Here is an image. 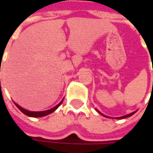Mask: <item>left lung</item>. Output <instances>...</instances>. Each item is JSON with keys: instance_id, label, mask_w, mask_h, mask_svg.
Instances as JSON below:
<instances>
[{"instance_id": "8db88e82", "label": "left lung", "mask_w": 153, "mask_h": 153, "mask_svg": "<svg viewBox=\"0 0 153 153\" xmlns=\"http://www.w3.org/2000/svg\"><path fill=\"white\" fill-rule=\"evenodd\" d=\"M96 111H97L98 112L100 113V114H101L102 116H104V117H107V116H105V115H104L102 114L101 112H100L99 111H98L97 109H96ZM136 111H134V112H132V113H129V114H128V115H125V116H123V117H117V119H123V118H126V117H130V116H132V115H134V113H135Z\"/></svg>"}]
</instances>
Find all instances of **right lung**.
<instances>
[{"instance_id":"1","label":"right lung","mask_w":153,"mask_h":153,"mask_svg":"<svg viewBox=\"0 0 153 153\" xmlns=\"http://www.w3.org/2000/svg\"><path fill=\"white\" fill-rule=\"evenodd\" d=\"M62 102H63V100H62L56 106H54V107H53L52 109H49V110H47V111H28V110H25V109L22 108L21 106H19L18 104H16L15 102L14 104L16 105V106L24 114L26 115V116L32 117H44V116H47V115L50 114V113H52V112H53L56 109L58 108V107L61 105Z\"/></svg>"}]
</instances>
